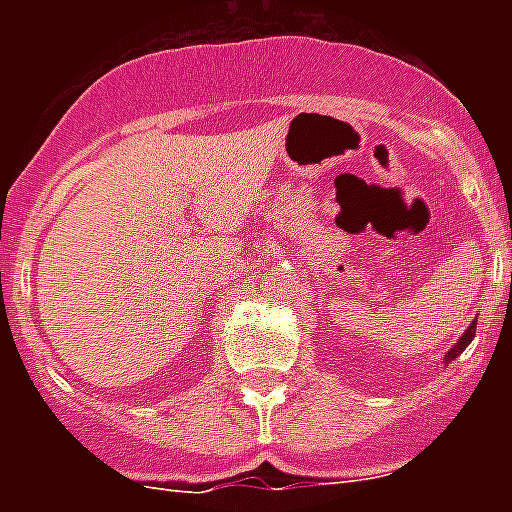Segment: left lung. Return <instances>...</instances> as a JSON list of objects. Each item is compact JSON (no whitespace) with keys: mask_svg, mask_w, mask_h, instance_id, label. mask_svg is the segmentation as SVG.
<instances>
[{"mask_svg":"<svg viewBox=\"0 0 512 512\" xmlns=\"http://www.w3.org/2000/svg\"><path fill=\"white\" fill-rule=\"evenodd\" d=\"M474 330H477V320H472V323H469V328H467V330H464V336H461V338H459V341H456V343H454V348H451L449 354L443 356V364L449 366V364H451V361H454V359H456V356H459V354H461V351H464V348H467V346H469V343H472V341H474Z\"/></svg>","mask_w":512,"mask_h":512,"instance_id":"obj_1","label":"left lung"}]
</instances>
